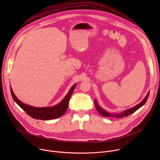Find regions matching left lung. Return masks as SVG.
I'll list each match as a JSON object with an SVG mask.
<instances>
[{"mask_svg":"<svg viewBox=\"0 0 160 160\" xmlns=\"http://www.w3.org/2000/svg\"><path fill=\"white\" fill-rule=\"evenodd\" d=\"M149 93H150V92H148V93L147 95V96L145 97V98L143 100H142L140 103H139L138 105L135 106L132 108L127 109V110H124V112H122V113H110V112L106 111L105 110H104V109H102V108H101L98 104L96 100H95V106L97 108V110L98 111V112L100 115H101L102 117H115V118H118V119L119 118H122V117H127V116H128V115H131L132 113H134L136 111H137L138 109H139L141 107L143 106L145 104V102H147L148 97L149 96Z\"/></svg>","mask_w":160,"mask_h":160,"instance_id":"1","label":"left lung"}]
</instances>
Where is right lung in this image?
<instances>
[{
  "label": "right lung",
  "instance_id": "1",
  "mask_svg": "<svg viewBox=\"0 0 160 160\" xmlns=\"http://www.w3.org/2000/svg\"><path fill=\"white\" fill-rule=\"evenodd\" d=\"M76 85L77 84L75 83V84H74L71 87L69 91L68 92V93L67 94V95L64 97V98L60 103L53 106L43 108L33 107L22 102L21 100H19L17 98L11 86L10 91L14 101L28 115L32 117V118L41 120H51L58 118V117L62 116L66 112L67 108H68V104L69 102L70 98L72 95V93L75 88Z\"/></svg>",
  "mask_w": 160,
  "mask_h": 160
}]
</instances>
